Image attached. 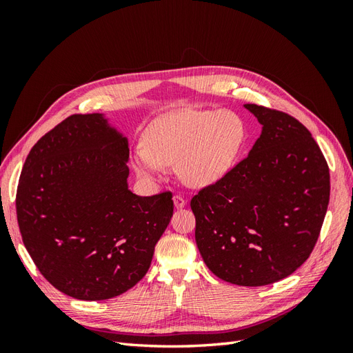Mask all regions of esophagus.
Returning a JSON list of instances; mask_svg holds the SVG:
<instances>
[{"label":"esophagus","instance_id":"34e87169","mask_svg":"<svg viewBox=\"0 0 353 353\" xmlns=\"http://www.w3.org/2000/svg\"><path fill=\"white\" fill-rule=\"evenodd\" d=\"M174 205L176 209H183L187 205V200L183 196L176 194V196H174Z\"/></svg>","mask_w":353,"mask_h":353}]
</instances>
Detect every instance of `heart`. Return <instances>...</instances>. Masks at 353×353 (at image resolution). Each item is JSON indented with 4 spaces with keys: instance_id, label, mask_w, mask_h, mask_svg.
<instances>
[{
    "instance_id": "heart-1",
    "label": "heart",
    "mask_w": 353,
    "mask_h": 353,
    "mask_svg": "<svg viewBox=\"0 0 353 353\" xmlns=\"http://www.w3.org/2000/svg\"><path fill=\"white\" fill-rule=\"evenodd\" d=\"M245 141L241 117L228 110L185 109L157 119L131 154L137 175L160 179L165 166H175L188 187L216 184L236 165Z\"/></svg>"
}]
</instances>
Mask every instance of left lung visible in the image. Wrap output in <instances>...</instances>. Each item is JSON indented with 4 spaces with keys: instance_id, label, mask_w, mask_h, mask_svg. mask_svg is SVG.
Wrapping results in <instances>:
<instances>
[{
    "instance_id": "obj_1",
    "label": "left lung",
    "mask_w": 353,
    "mask_h": 353,
    "mask_svg": "<svg viewBox=\"0 0 353 353\" xmlns=\"http://www.w3.org/2000/svg\"><path fill=\"white\" fill-rule=\"evenodd\" d=\"M262 125L249 156L191 199L196 243L221 280L258 287L311 254L330 200V172L311 132L290 114L244 104Z\"/></svg>"
}]
</instances>
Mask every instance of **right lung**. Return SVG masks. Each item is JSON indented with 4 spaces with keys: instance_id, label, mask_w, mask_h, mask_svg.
Segmentation results:
<instances>
[{
    "instance_id": "obj_1",
    "label": "right lung",
    "mask_w": 353,
    "mask_h": 353,
    "mask_svg": "<svg viewBox=\"0 0 353 353\" xmlns=\"http://www.w3.org/2000/svg\"><path fill=\"white\" fill-rule=\"evenodd\" d=\"M128 138L101 113L72 114L32 147L20 174V234L39 272L81 301L130 290L150 268L172 193L128 188Z\"/></svg>"
}]
</instances>
